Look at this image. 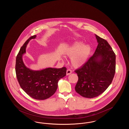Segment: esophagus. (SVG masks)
<instances>
[{"label": "esophagus", "instance_id": "34e87169", "mask_svg": "<svg viewBox=\"0 0 129 129\" xmlns=\"http://www.w3.org/2000/svg\"><path fill=\"white\" fill-rule=\"evenodd\" d=\"M72 73V71L71 70L68 69V70H67V72H66L67 75H70V74H71Z\"/></svg>", "mask_w": 129, "mask_h": 129}]
</instances>
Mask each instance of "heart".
Here are the masks:
<instances>
[{"instance_id":"obj_1","label":"heart","mask_w":129,"mask_h":129,"mask_svg":"<svg viewBox=\"0 0 129 129\" xmlns=\"http://www.w3.org/2000/svg\"><path fill=\"white\" fill-rule=\"evenodd\" d=\"M92 51L89 44H85L81 42H76L66 51V54L72 56L71 61L74 67H79L85 64L88 59Z\"/></svg>"}]
</instances>
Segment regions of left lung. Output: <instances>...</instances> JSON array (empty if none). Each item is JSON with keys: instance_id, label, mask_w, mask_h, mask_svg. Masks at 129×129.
<instances>
[{"instance_id": "left-lung-1", "label": "left lung", "mask_w": 129, "mask_h": 129, "mask_svg": "<svg viewBox=\"0 0 129 129\" xmlns=\"http://www.w3.org/2000/svg\"><path fill=\"white\" fill-rule=\"evenodd\" d=\"M98 43L93 55L75 70L78 77L75 87L81 96L93 98L110 86L116 71V55L108 42L95 35Z\"/></svg>"}]
</instances>
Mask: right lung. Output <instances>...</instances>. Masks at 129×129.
Masks as SVG:
<instances>
[{
    "label": "right lung",
    "mask_w": 129,
    "mask_h": 129,
    "mask_svg": "<svg viewBox=\"0 0 129 129\" xmlns=\"http://www.w3.org/2000/svg\"><path fill=\"white\" fill-rule=\"evenodd\" d=\"M30 37L21 47L16 58L15 72L19 85L23 90L32 98L43 100L49 98L55 93L60 79L66 76L67 69L47 68L41 70H32L27 67L23 60L26 47L31 39Z\"/></svg>",
    "instance_id": "obj_1"
}]
</instances>
